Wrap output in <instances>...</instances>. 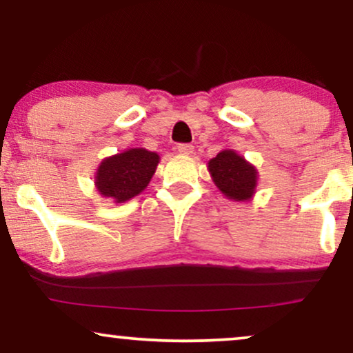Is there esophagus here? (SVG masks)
<instances>
[{"label": "esophagus", "mask_w": 353, "mask_h": 353, "mask_svg": "<svg viewBox=\"0 0 353 353\" xmlns=\"http://www.w3.org/2000/svg\"><path fill=\"white\" fill-rule=\"evenodd\" d=\"M176 151L183 154V156H190V154L194 151V146H191V144H178Z\"/></svg>", "instance_id": "obj_1"}]
</instances>
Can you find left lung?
<instances>
[{"mask_svg": "<svg viewBox=\"0 0 353 353\" xmlns=\"http://www.w3.org/2000/svg\"><path fill=\"white\" fill-rule=\"evenodd\" d=\"M216 188L231 201H249L257 188V168L233 149H225L209 161Z\"/></svg>", "mask_w": 353, "mask_h": 353, "instance_id": "8db88e82", "label": "left lung"}]
</instances>
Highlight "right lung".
Listing matches in <instances>:
<instances>
[{
	"mask_svg": "<svg viewBox=\"0 0 353 353\" xmlns=\"http://www.w3.org/2000/svg\"><path fill=\"white\" fill-rule=\"evenodd\" d=\"M159 154L134 148L105 157L96 172V190L117 204L127 202L146 190L159 163Z\"/></svg>",
	"mask_w": 353,
	"mask_h": 353,
	"instance_id": "1",
	"label": "right lung"
}]
</instances>
